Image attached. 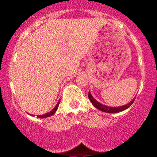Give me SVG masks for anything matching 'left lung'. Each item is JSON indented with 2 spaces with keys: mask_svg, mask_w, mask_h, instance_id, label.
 I'll return each mask as SVG.
<instances>
[{
  "mask_svg": "<svg viewBox=\"0 0 157 157\" xmlns=\"http://www.w3.org/2000/svg\"><path fill=\"white\" fill-rule=\"evenodd\" d=\"M88 97H89V101H90L91 102H92V104L94 105L95 108H97V109H99V110H101V111L102 112H105V113H119V112H121V111H124V110L127 109L128 108H129L130 106L132 105V103L134 102V99H133L130 103L127 104V105H124V106H121V107H108V106H105V105L97 102V101L93 98V96L91 95L90 93H89Z\"/></svg>",
  "mask_w": 157,
  "mask_h": 157,
  "instance_id": "8db88e82",
  "label": "left lung"
}]
</instances>
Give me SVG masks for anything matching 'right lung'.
<instances>
[{
  "label": "right lung",
  "instance_id": "1",
  "mask_svg": "<svg viewBox=\"0 0 157 157\" xmlns=\"http://www.w3.org/2000/svg\"><path fill=\"white\" fill-rule=\"evenodd\" d=\"M60 101H58V103H57V105H56V107L54 108V109H52V111H50L49 113H46V114H44V115H40V116H37V117H38V118H46V117H50V116L53 115L54 113H56V109H58L59 104H60Z\"/></svg>",
  "mask_w": 157,
  "mask_h": 157
}]
</instances>
